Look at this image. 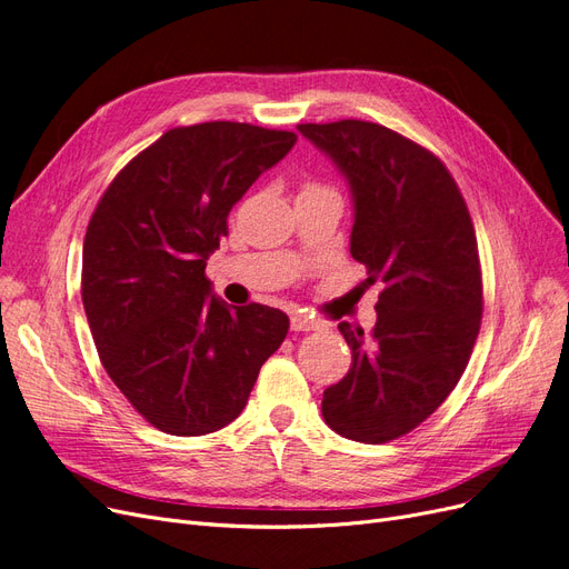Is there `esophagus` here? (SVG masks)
I'll return each instance as SVG.
<instances>
[{
    "instance_id": "1",
    "label": "esophagus",
    "mask_w": 569,
    "mask_h": 569,
    "mask_svg": "<svg viewBox=\"0 0 569 569\" xmlns=\"http://www.w3.org/2000/svg\"><path fill=\"white\" fill-rule=\"evenodd\" d=\"M318 327H320L318 320L308 318L303 313L291 316V330H295V332H311V330H318Z\"/></svg>"
}]
</instances>
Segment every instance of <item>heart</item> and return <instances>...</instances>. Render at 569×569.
<instances>
[{"label":"heart","instance_id":"heart-1","mask_svg":"<svg viewBox=\"0 0 569 569\" xmlns=\"http://www.w3.org/2000/svg\"><path fill=\"white\" fill-rule=\"evenodd\" d=\"M313 187H318V184H306L303 189H313Z\"/></svg>","mask_w":569,"mask_h":569}]
</instances>
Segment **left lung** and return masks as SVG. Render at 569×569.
<instances>
[{
	"label": "left lung",
	"instance_id": "8db88e82",
	"mask_svg": "<svg viewBox=\"0 0 569 569\" xmlns=\"http://www.w3.org/2000/svg\"><path fill=\"white\" fill-rule=\"evenodd\" d=\"M347 176L356 220L351 256L380 280L377 325L339 322L351 368L322 393L337 435L387 443L412 432L468 368L485 297L475 226L439 157L368 120L301 123Z\"/></svg>",
	"mask_w": 569,
	"mask_h": 569
}]
</instances>
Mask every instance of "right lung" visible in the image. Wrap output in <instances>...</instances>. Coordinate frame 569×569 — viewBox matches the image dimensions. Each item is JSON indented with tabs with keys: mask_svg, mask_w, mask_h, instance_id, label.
I'll return each instance as SVG.
<instances>
[{
	"mask_svg": "<svg viewBox=\"0 0 569 569\" xmlns=\"http://www.w3.org/2000/svg\"><path fill=\"white\" fill-rule=\"evenodd\" d=\"M295 142L232 120L173 128L120 170L90 218L80 291L99 360L166 435L230 425L287 337L278 308L213 297L206 258L232 206Z\"/></svg>",
	"mask_w": 569,
	"mask_h": 569,
	"instance_id": "obj_1",
	"label": "right lung"
}]
</instances>
